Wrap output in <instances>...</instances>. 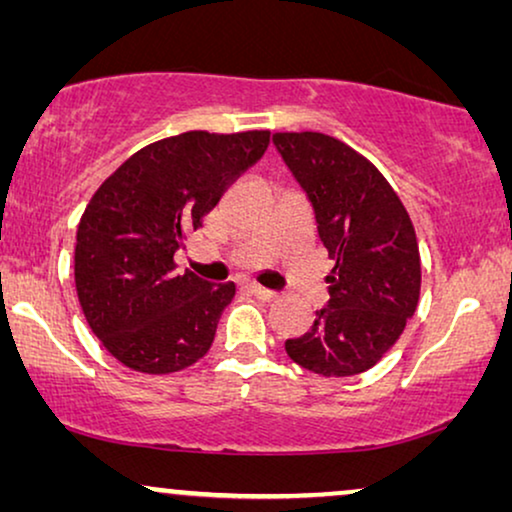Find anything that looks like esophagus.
Here are the masks:
<instances>
[{
  "mask_svg": "<svg viewBox=\"0 0 512 512\" xmlns=\"http://www.w3.org/2000/svg\"><path fill=\"white\" fill-rule=\"evenodd\" d=\"M247 289H249L251 296H256L258 300H275V298H277V293H275V291H270V289H265V286L247 284Z\"/></svg>",
  "mask_w": 512,
  "mask_h": 512,
  "instance_id": "1",
  "label": "esophagus"
}]
</instances>
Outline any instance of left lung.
Masks as SVG:
<instances>
[{
	"instance_id": "left-lung-1",
	"label": "left lung",
	"mask_w": 512,
	"mask_h": 512,
	"mask_svg": "<svg viewBox=\"0 0 512 512\" xmlns=\"http://www.w3.org/2000/svg\"><path fill=\"white\" fill-rule=\"evenodd\" d=\"M272 142L310 198L335 261L328 305L310 331L286 340V354L317 375H359L394 347L417 310L415 228L389 181L352 146L324 132H275Z\"/></svg>"
}]
</instances>
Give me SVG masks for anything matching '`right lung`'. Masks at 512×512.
<instances>
[{
    "label": "right lung",
    "mask_w": 512,
    "mask_h": 512,
    "mask_svg": "<svg viewBox=\"0 0 512 512\" xmlns=\"http://www.w3.org/2000/svg\"><path fill=\"white\" fill-rule=\"evenodd\" d=\"M268 144V130L181 132L132 153L90 198L76 230V296L123 366L167 375L209 352L235 284L179 275L174 251Z\"/></svg>",
    "instance_id": "1"
}]
</instances>
